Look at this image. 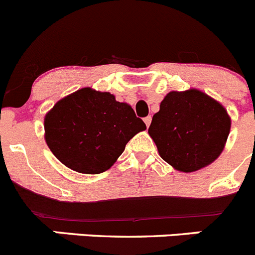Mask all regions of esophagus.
<instances>
[{"mask_svg":"<svg viewBox=\"0 0 255 255\" xmlns=\"http://www.w3.org/2000/svg\"><path fill=\"white\" fill-rule=\"evenodd\" d=\"M143 121H144V123H146L147 127H149V125H151V121H152V117H151V116L146 117V118H144Z\"/></svg>","mask_w":255,"mask_h":255,"instance_id":"esophagus-1","label":"esophagus"}]
</instances>
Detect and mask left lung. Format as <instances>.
I'll list each match as a JSON object with an SVG mask.
<instances>
[{"label": "left lung", "instance_id": "obj_1", "mask_svg": "<svg viewBox=\"0 0 255 255\" xmlns=\"http://www.w3.org/2000/svg\"><path fill=\"white\" fill-rule=\"evenodd\" d=\"M229 132L224 107L196 89L168 93L148 128L160 156L182 172L214 162Z\"/></svg>", "mask_w": 255, "mask_h": 255}]
</instances>
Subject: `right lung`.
<instances>
[{
  "label": "right lung",
  "instance_id": "1",
  "mask_svg": "<svg viewBox=\"0 0 255 255\" xmlns=\"http://www.w3.org/2000/svg\"><path fill=\"white\" fill-rule=\"evenodd\" d=\"M45 139L61 163L80 173L108 170L133 135L146 129L128 104L111 93L83 88L45 117Z\"/></svg>",
  "mask_w": 255,
  "mask_h": 255
}]
</instances>
